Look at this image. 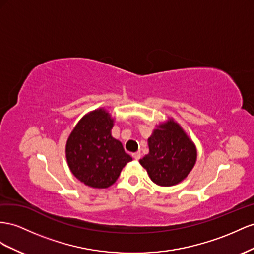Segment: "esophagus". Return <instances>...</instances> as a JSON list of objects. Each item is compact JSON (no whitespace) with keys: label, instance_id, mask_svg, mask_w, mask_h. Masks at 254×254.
Returning <instances> with one entry per match:
<instances>
[{"label":"esophagus","instance_id":"1","mask_svg":"<svg viewBox=\"0 0 254 254\" xmlns=\"http://www.w3.org/2000/svg\"><path fill=\"white\" fill-rule=\"evenodd\" d=\"M132 157H133V158L135 159V160H139L140 158H141V153H134V154H132Z\"/></svg>","mask_w":254,"mask_h":254}]
</instances>
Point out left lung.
Returning <instances> with one entry per match:
<instances>
[{
	"mask_svg": "<svg viewBox=\"0 0 254 254\" xmlns=\"http://www.w3.org/2000/svg\"><path fill=\"white\" fill-rule=\"evenodd\" d=\"M147 142L149 152L140 163L156 185L175 186L192 171L197 157L196 146L174 119L168 118L156 125Z\"/></svg>",
	"mask_w": 254,
	"mask_h": 254,
	"instance_id": "left-lung-1",
	"label": "left lung"
}]
</instances>
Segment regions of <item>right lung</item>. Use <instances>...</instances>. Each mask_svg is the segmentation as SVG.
Here are the masks:
<instances>
[{
	"label": "right lung",
	"mask_w": 254,
	"mask_h": 254,
	"mask_svg": "<svg viewBox=\"0 0 254 254\" xmlns=\"http://www.w3.org/2000/svg\"><path fill=\"white\" fill-rule=\"evenodd\" d=\"M114 119L105 108L86 113L68 136L66 160L73 176L92 188L105 189L118 180L132 160L111 130Z\"/></svg>",
	"instance_id": "add662e5"
}]
</instances>
